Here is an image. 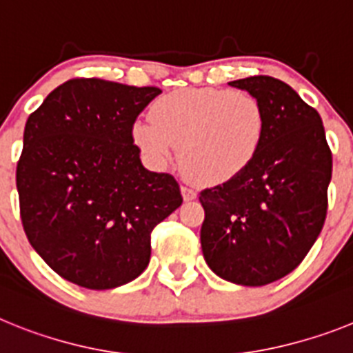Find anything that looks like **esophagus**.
<instances>
[{
    "mask_svg": "<svg viewBox=\"0 0 353 353\" xmlns=\"http://www.w3.org/2000/svg\"><path fill=\"white\" fill-rule=\"evenodd\" d=\"M182 196L185 201H191V199H194L196 196H198V192H196V189H192L191 185H182Z\"/></svg>",
    "mask_w": 353,
    "mask_h": 353,
    "instance_id": "1",
    "label": "esophagus"
}]
</instances>
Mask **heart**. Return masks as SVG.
Returning a JSON list of instances; mask_svg holds the SVG:
<instances>
[{"instance_id":"b5f03b06","label":"heart","mask_w":353,"mask_h":353,"mask_svg":"<svg viewBox=\"0 0 353 353\" xmlns=\"http://www.w3.org/2000/svg\"><path fill=\"white\" fill-rule=\"evenodd\" d=\"M265 109L245 90L183 88L161 97L150 120H136L134 143L162 168L176 155L199 183H223L244 173L260 152Z\"/></svg>"}]
</instances>
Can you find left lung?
Returning <instances> with one entry per match:
<instances>
[{
  "label": "left lung",
  "instance_id": "8db88e82",
  "mask_svg": "<svg viewBox=\"0 0 353 353\" xmlns=\"http://www.w3.org/2000/svg\"><path fill=\"white\" fill-rule=\"evenodd\" d=\"M230 84L258 97L267 125L244 173L199 192L201 249L219 277L263 286L299 267L322 232L332 152L316 109L286 83L252 76Z\"/></svg>",
  "mask_w": 353,
  "mask_h": 353
}]
</instances>
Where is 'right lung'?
<instances>
[{"instance_id": "right-lung-1", "label": "right lung", "mask_w": 353, "mask_h": 353, "mask_svg": "<svg viewBox=\"0 0 353 353\" xmlns=\"http://www.w3.org/2000/svg\"><path fill=\"white\" fill-rule=\"evenodd\" d=\"M159 93L76 77L28 118L15 171L21 221L31 248L74 285L136 279L154 228L182 205L176 179L146 170L134 145V121Z\"/></svg>"}]
</instances>
